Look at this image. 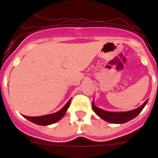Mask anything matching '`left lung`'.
I'll use <instances>...</instances> for the list:
<instances>
[{
	"label": "left lung",
	"instance_id": "obj_1",
	"mask_svg": "<svg viewBox=\"0 0 158 158\" xmlns=\"http://www.w3.org/2000/svg\"><path fill=\"white\" fill-rule=\"evenodd\" d=\"M147 102H148V100L141 106H139V108L130 110V111H126V112H110V111L101 110V109L98 108V107L95 106L94 101H92V109H93V111L105 121L110 123L122 124L125 123L128 121H131V119L135 118V117L138 116V114L144 108Z\"/></svg>",
	"mask_w": 158,
	"mask_h": 158
}]
</instances>
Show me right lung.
<instances>
[{
    "instance_id": "obj_1",
    "label": "right lung",
    "mask_w": 158,
    "mask_h": 158,
    "mask_svg": "<svg viewBox=\"0 0 158 158\" xmlns=\"http://www.w3.org/2000/svg\"><path fill=\"white\" fill-rule=\"evenodd\" d=\"M70 101H71V99H70L68 101L67 103L66 104V106H64L61 110H60L59 111H57V112L56 113L51 114H46L43 115V116L38 117H28L24 115L23 117L27 119V120L31 122V123L37 124V125H51V124L55 123H57V121H59L60 119L62 118V117L65 115V114H66V111H67L68 108H69V106H70Z\"/></svg>"
}]
</instances>
